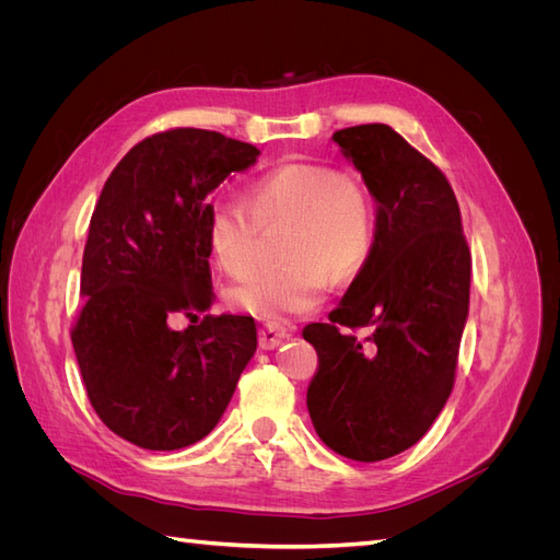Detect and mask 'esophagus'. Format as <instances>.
Segmentation results:
<instances>
[{
    "label": "esophagus",
    "instance_id": "obj_1",
    "mask_svg": "<svg viewBox=\"0 0 560 560\" xmlns=\"http://www.w3.org/2000/svg\"><path fill=\"white\" fill-rule=\"evenodd\" d=\"M284 338H290V331H287V327H282L280 322H266V325L259 329V346L264 350L278 348Z\"/></svg>",
    "mask_w": 560,
    "mask_h": 560
}]
</instances>
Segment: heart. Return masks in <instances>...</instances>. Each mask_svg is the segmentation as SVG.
Wrapping results in <instances>:
<instances>
[{"label": "heart", "mask_w": 560, "mask_h": 560, "mask_svg": "<svg viewBox=\"0 0 560 560\" xmlns=\"http://www.w3.org/2000/svg\"><path fill=\"white\" fill-rule=\"evenodd\" d=\"M290 224L278 266L254 270L229 292L238 311L264 319L306 313L327 296L331 276L360 273L376 243V210L366 186L338 167L292 161L259 175L247 200L217 194L208 202V243L229 276L257 264L264 226Z\"/></svg>", "instance_id": "heart-1"}]
</instances>
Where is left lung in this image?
Here are the masks:
<instances>
[{"label":"left lung","instance_id":"left-lung-1","mask_svg":"<svg viewBox=\"0 0 560 560\" xmlns=\"http://www.w3.org/2000/svg\"><path fill=\"white\" fill-rule=\"evenodd\" d=\"M331 140L376 200V243L329 322L303 329L319 362L306 404L331 451L378 463L420 442L451 395L471 254L448 179L399 132L364 124Z\"/></svg>","mask_w":560,"mask_h":560}]
</instances>
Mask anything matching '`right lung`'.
<instances>
[{"mask_svg": "<svg viewBox=\"0 0 560 560\" xmlns=\"http://www.w3.org/2000/svg\"><path fill=\"white\" fill-rule=\"evenodd\" d=\"M259 149L173 128L135 144L100 194L72 346L95 413L126 442L177 451L210 434L257 350L247 315L212 306L208 196ZM182 312L192 325L175 332Z\"/></svg>", "mask_w": 560, "mask_h": 560, "instance_id": "right-lung-1", "label": "right lung"}]
</instances>
